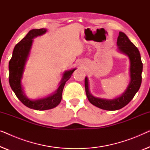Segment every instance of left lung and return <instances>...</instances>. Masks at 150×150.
<instances>
[{
  "instance_id": "left-lung-1",
  "label": "left lung",
  "mask_w": 150,
  "mask_h": 150,
  "mask_svg": "<svg viewBox=\"0 0 150 150\" xmlns=\"http://www.w3.org/2000/svg\"><path fill=\"white\" fill-rule=\"evenodd\" d=\"M117 46L118 52L126 55L130 61V81L124 93L114 99L95 97L90 92L87 76H86L85 79V91L90 103L106 110H119L126 106L139 91L142 81L141 74L143 71V63L138 48L130 42L126 35L123 32H120L119 33Z\"/></svg>"
}]
</instances>
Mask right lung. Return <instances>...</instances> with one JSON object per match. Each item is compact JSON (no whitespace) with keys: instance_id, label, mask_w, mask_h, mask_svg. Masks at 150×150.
Masks as SVG:
<instances>
[{"instance_id":"right-lung-1","label":"right lung","mask_w":150,"mask_h":150,"mask_svg":"<svg viewBox=\"0 0 150 150\" xmlns=\"http://www.w3.org/2000/svg\"><path fill=\"white\" fill-rule=\"evenodd\" d=\"M46 31V28L30 30L14 47L12 57L9 63V81L11 89L22 104L28 108L37 110L51 109L59 105L62 99V92L65 84L76 69V68H74L64 71L62 79L59 84L58 89L50 95L35 100L30 99L26 96L22 84V80L26 63L28 61L33 43V39L45 34Z\"/></svg>"}]
</instances>
